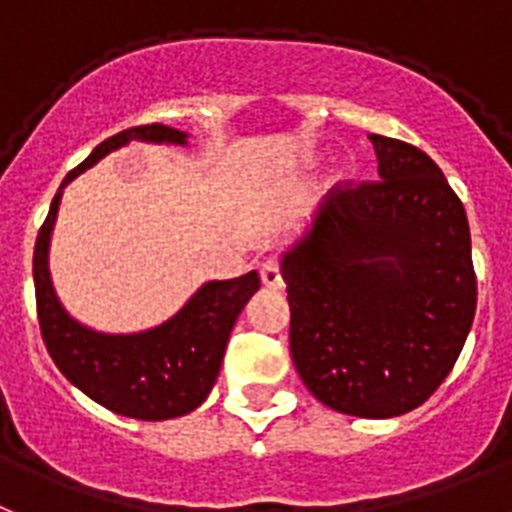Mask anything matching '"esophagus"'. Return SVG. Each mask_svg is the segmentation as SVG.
Masks as SVG:
<instances>
[{
	"instance_id": "esophagus-1",
	"label": "esophagus",
	"mask_w": 512,
	"mask_h": 512,
	"mask_svg": "<svg viewBox=\"0 0 512 512\" xmlns=\"http://www.w3.org/2000/svg\"><path fill=\"white\" fill-rule=\"evenodd\" d=\"M260 278H263V283L268 286V289H281L283 286L281 265H278L276 260H265V263L260 265Z\"/></svg>"
}]
</instances>
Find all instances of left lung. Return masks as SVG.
Here are the masks:
<instances>
[{"label":"left lung","mask_w":512,"mask_h":512,"mask_svg":"<svg viewBox=\"0 0 512 512\" xmlns=\"http://www.w3.org/2000/svg\"><path fill=\"white\" fill-rule=\"evenodd\" d=\"M377 182L333 190L281 255L291 359L317 401L390 419L450 375L476 312L471 231L440 166L369 135Z\"/></svg>","instance_id":"1"}]
</instances>
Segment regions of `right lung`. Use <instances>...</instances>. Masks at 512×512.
Segmentation results:
<instances>
[{"label": "right lung", "instance_id": "right-lung-1", "mask_svg": "<svg viewBox=\"0 0 512 512\" xmlns=\"http://www.w3.org/2000/svg\"><path fill=\"white\" fill-rule=\"evenodd\" d=\"M132 140L187 145V132L166 124H143L103 140L77 169L64 176L38 231L33 252L38 325L46 349L67 380L109 411L143 422H163L195 411L208 398L221 372L223 351L244 304L260 289L257 270L231 281L203 283L174 317L140 333H98L57 299L49 273L51 231L57 223L62 190L103 156Z\"/></svg>", "mask_w": 512, "mask_h": 512}]
</instances>
